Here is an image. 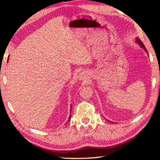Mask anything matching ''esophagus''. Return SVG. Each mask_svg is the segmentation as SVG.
<instances>
[{
	"label": "esophagus",
	"mask_w": 160,
	"mask_h": 160,
	"mask_svg": "<svg viewBox=\"0 0 160 160\" xmlns=\"http://www.w3.org/2000/svg\"><path fill=\"white\" fill-rule=\"evenodd\" d=\"M84 77V75H83V73H81L80 74V78H81V79H83V77Z\"/></svg>",
	"instance_id": "obj_1"
}]
</instances>
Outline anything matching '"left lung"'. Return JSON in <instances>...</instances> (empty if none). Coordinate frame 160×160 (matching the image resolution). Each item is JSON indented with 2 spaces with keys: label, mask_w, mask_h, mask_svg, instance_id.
Masks as SVG:
<instances>
[{
  "label": "left lung",
  "mask_w": 160,
  "mask_h": 160,
  "mask_svg": "<svg viewBox=\"0 0 160 160\" xmlns=\"http://www.w3.org/2000/svg\"><path fill=\"white\" fill-rule=\"evenodd\" d=\"M136 40H137V42H138V43H139V44L140 45V46H141L142 47H143V49L146 50V51H147V49H146V48L145 47V46H144V45H143V43L142 42V41H140V39L139 38H136Z\"/></svg>",
  "instance_id": "1"
}]
</instances>
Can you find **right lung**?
Masks as SVG:
<instances>
[{
    "instance_id": "obj_1",
    "label": "right lung",
    "mask_w": 160,
    "mask_h": 160,
    "mask_svg": "<svg viewBox=\"0 0 160 160\" xmlns=\"http://www.w3.org/2000/svg\"><path fill=\"white\" fill-rule=\"evenodd\" d=\"M71 115H70V117H69V120H70V119H71Z\"/></svg>"
}]
</instances>
